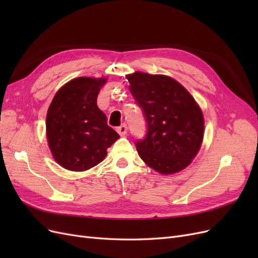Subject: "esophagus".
<instances>
[{
    "label": "esophagus",
    "instance_id": "esophagus-1",
    "mask_svg": "<svg viewBox=\"0 0 258 258\" xmlns=\"http://www.w3.org/2000/svg\"><path fill=\"white\" fill-rule=\"evenodd\" d=\"M116 131L118 132L119 136H124L127 134V126L124 123H122V124H120L119 127L116 128Z\"/></svg>",
    "mask_w": 258,
    "mask_h": 258
}]
</instances>
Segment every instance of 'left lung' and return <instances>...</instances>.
<instances>
[{
	"instance_id": "1",
	"label": "left lung",
	"mask_w": 258,
	"mask_h": 258,
	"mask_svg": "<svg viewBox=\"0 0 258 258\" xmlns=\"http://www.w3.org/2000/svg\"><path fill=\"white\" fill-rule=\"evenodd\" d=\"M127 80L147 126L145 138L136 142L140 157L161 174L183 170L196 157L204 139L201 108L169 76L136 72Z\"/></svg>"
}]
</instances>
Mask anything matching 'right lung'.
<instances>
[{"label": "right lung", "instance_id": "right-lung-1", "mask_svg": "<svg viewBox=\"0 0 258 258\" xmlns=\"http://www.w3.org/2000/svg\"><path fill=\"white\" fill-rule=\"evenodd\" d=\"M105 83L103 77H77L62 86L51 101L46 135L54 160L64 169L85 171L97 166L119 138L97 105Z\"/></svg>", "mask_w": 258, "mask_h": 258}]
</instances>
